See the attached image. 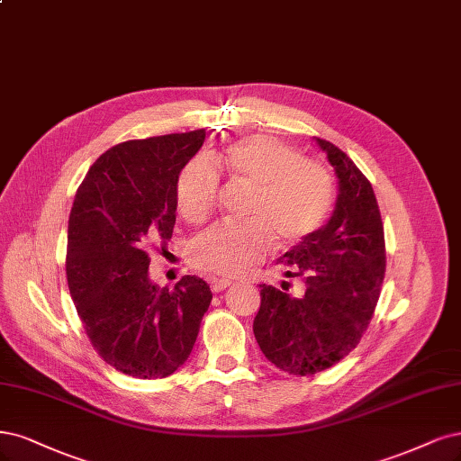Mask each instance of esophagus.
<instances>
[{"label": "esophagus", "instance_id": "1", "mask_svg": "<svg viewBox=\"0 0 461 461\" xmlns=\"http://www.w3.org/2000/svg\"><path fill=\"white\" fill-rule=\"evenodd\" d=\"M230 284H232V280H229V278H213V280H212V290H213L215 294H219V292L227 290Z\"/></svg>", "mask_w": 461, "mask_h": 461}]
</instances>
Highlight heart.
<instances>
[{
	"label": "heart",
	"mask_w": 461,
	"mask_h": 461,
	"mask_svg": "<svg viewBox=\"0 0 461 461\" xmlns=\"http://www.w3.org/2000/svg\"><path fill=\"white\" fill-rule=\"evenodd\" d=\"M219 173L249 186L240 223H219L196 236L190 265L213 276H236L271 249L294 248L321 229L333 203V179L324 164L276 137L249 135L215 156L213 166L190 162L177 179V208L188 223H203L215 208Z\"/></svg>",
	"instance_id": "obj_1"
}]
</instances>
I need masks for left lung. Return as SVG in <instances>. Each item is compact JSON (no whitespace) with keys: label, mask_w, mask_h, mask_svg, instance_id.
Listing matches in <instances>:
<instances>
[{"label":"left lung","mask_w":461,"mask_h":461,"mask_svg":"<svg viewBox=\"0 0 461 461\" xmlns=\"http://www.w3.org/2000/svg\"><path fill=\"white\" fill-rule=\"evenodd\" d=\"M336 169L339 194L328 223L278 259L288 278L261 284L253 333L276 368L311 375L343 360L360 343L385 278L382 213L366 176L341 149L316 139Z\"/></svg>","instance_id":"1"}]
</instances>
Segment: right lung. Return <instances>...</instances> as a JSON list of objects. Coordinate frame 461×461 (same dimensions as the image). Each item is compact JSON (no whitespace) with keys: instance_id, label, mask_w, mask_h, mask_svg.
I'll use <instances>...</instances> for the list:
<instances>
[{"instance_id":"add662e5","label":"right lung","mask_w":461,"mask_h":461,"mask_svg":"<svg viewBox=\"0 0 461 461\" xmlns=\"http://www.w3.org/2000/svg\"><path fill=\"white\" fill-rule=\"evenodd\" d=\"M205 130L131 139L97 158L72 203L67 280L99 357L118 372L158 379L193 351L212 290L183 276L173 290L149 280V249L173 234L177 179Z\"/></svg>"}]
</instances>
